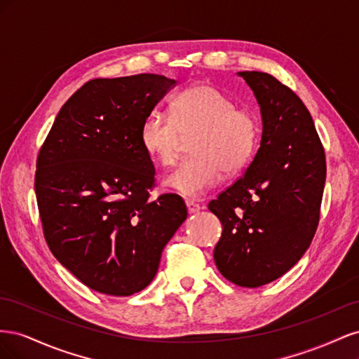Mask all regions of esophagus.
Returning a JSON list of instances; mask_svg holds the SVG:
<instances>
[{
    "label": "esophagus",
    "instance_id": "obj_1",
    "mask_svg": "<svg viewBox=\"0 0 359 359\" xmlns=\"http://www.w3.org/2000/svg\"><path fill=\"white\" fill-rule=\"evenodd\" d=\"M186 205H187L189 214H194V212H198L201 210V205L198 202H194V201H186Z\"/></svg>",
    "mask_w": 359,
    "mask_h": 359
}]
</instances>
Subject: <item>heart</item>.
<instances>
[{
  "label": "heart",
  "instance_id": "1",
  "mask_svg": "<svg viewBox=\"0 0 359 359\" xmlns=\"http://www.w3.org/2000/svg\"><path fill=\"white\" fill-rule=\"evenodd\" d=\"M190 153L168 186L187 198L215 187L223 172H236L253 158L260 140L257 115L238 107L229 95L208 83H196L172 100L170 115L151 112L140 126V145L160 166L178 161L182 137H191Z\"/></svg>",
  "mask_w": 359,
  "mask_h": 359
}]
</instances>
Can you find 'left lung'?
Returning a JSON list of instances; mask_svg holds the SVG:
<instances>
[{"mask_svg":"<svg viewBox=\"0 0 359 359\" xmlns=\"http://www.w3.org/2000/svg\"><path fill=\"white\" fill-rule=\"evenodd\" d=\"M262 114L260 148L244 175L208 203L223 224L214 260L241 287L277 280L310 247L320 219L327 161L309 109L264 72H241Z\"/></svg>","mask_w":359,"mask_h":359,"instance_id":"obj_1","label":"left lung"}]
</instances>
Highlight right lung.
<instances>
[{"label":"right lung","instance_id":"right-lung-1","mask_svg":"<svg viewBox=\"0 0 359 359\" xmlns=\"http://www.w3.org/2000/svg\"><path fill=\"white\" fill-rule=\"evenodd\" d=\"M175 81L142 73L83 83L64 103L37 156L43 235L58 262L90 289L130 297L153 281L161 252L187 219L160 194L140 126Z\"/></svg>","mask_w":359,"mask_h":359}]
</instances>
